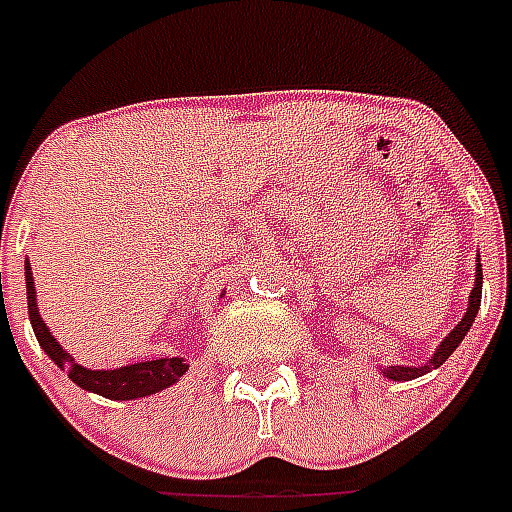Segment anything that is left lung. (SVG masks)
<instances>
[{
  "instance_id": "1",
  "label": "left lung",
  "mask_w": 512,
  "mask_h": 512,
  "mask_svg": "<svg viewBox=\"0 0 512 512\" xmlns=\"http://www.w3.org/2000/svg\"><path fill=\"white\" fill-rule=\"evenodd\" d=\"M481 279H484V273H481V263H478V273H476V287H473V292H470V303H468V313L462 316V321L457 324V327L449 332V337H446L441 345H438V350L433 353V358H430L428 366H388V369H382V374L385 377H390V380H414V377H420V374L430 372V369H436V366H441L446 361V358L452 356L454 348L460 345L462 340H465V335H468V329L473 327V321H476V313H478V305H481Z\"/></svg>"
}]
</instances>
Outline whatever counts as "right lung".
<instances>
[{"mask_svg":"<svg viewBox=\"0 0 512 512\" xmlns=\"http://www.w3.org/2000/svg\"><path fill=\"white\" fill-rule=\"evenodd\" d=\"M26 295H28V316L34 324L36 340L47 350V356L66 369L68 377L84 390L100 393V396L114 398V401H127V398H143L159 390L170 388L177 377H183L188 364H183V358H156V361H143V364H130L119 366V369H84L82 364H76L74 358L68 356L66 350L60 348L55 337L50 335V329L39 319L36 311V292H34V279H31V265L26 263Z\"/></svg>","mask_w":512,"mask_h":512,"instance_id":"add662e5","label":"right lung"}]
</instances>
